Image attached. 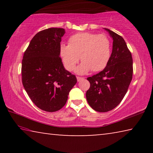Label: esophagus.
<instances>
[{
    "mask_svg": "<svg viewBox=\"0 0 153 153\" xmlns=\"http://www.w3.org/2000/svg\"><path fill=\"white\" fill-rule=\"evenodd\" d=\"M84 77H77V82H80V81H82V79H84Z\"/></svg>",
    "mask_w": 153,
    "mask_h": 153,
    "instance_id": "obj_1",
    "label": "esophagus"
}]
</instances>
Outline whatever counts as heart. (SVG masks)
I'll use <instances>...</instances> for the list:
<instances>
[{"instance_id": "1", "label": "heart", "mask_w": 153, "mask_h": 153, "mask_svg": "<svg viewBox=\"0 0 153 153\" xmlns=\"http://www.w3.org/2000/svg\"><path fill=\"white\" fill-rule=\"evenodd\" d=\"M60 55L65 68L73 71L80 60L82 63L76 69L77 74L102 70L107 66L111 54V42L105 34L89 32L77 33L69 39V45L62 44Z\"/></svg>"}]
</instances>
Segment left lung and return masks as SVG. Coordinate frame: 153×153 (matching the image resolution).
<instances>
[{
  "label": "left lung",
  "mask_w": 153,
  "mask_h": 153,
  "mask_svg": "<svg viewBox=\"0 0 153 153\" xmlns=\"http://www.w3.org/2000/svg\"><path fill=\"white\" fill-rule=\"evenodd\" d=\"M113 38V49L107 66L99 73L88 77L86 92L89 105L98 112H107L120 104L132 79L133 60L123 38L104 28Z\"/></svg>",
  "instance_id": "left-lung-1"
}]
</instances>
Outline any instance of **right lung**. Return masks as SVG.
Wrapping results in <instances>:
<instances>
[{
	"label": "right lung",
	"instance_id": "1",
	"mask_svg": "<svg viewBox=\"0 0 153 153\" xmlns=\"http://www.w3.org/2000/svg\"><path fill=\"white\" fill-rule=\"evenodd\" d=\"M63 28L40 31L30 41L22 60V83L37 107L55 112L64 107L76 77L66 70L60 57Z\"/></svg>",
	"mask_w": 153,
	"mask_h": 153
}]
</instances>
